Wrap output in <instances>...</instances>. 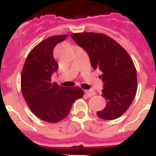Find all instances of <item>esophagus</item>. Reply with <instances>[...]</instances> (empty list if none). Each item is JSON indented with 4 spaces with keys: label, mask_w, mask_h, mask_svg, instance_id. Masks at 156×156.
Masks as SVG:
<instances>
[{
    "label": "esophagus",
    "mask_w": 156,
    "mask_h": 156,
    "mask_svg": "<svg viewBox=\"0 0 156 156\" xmlns=\"http://www.w3.org/2000/svg\"><path fill=\"white\" fill-rule=\"evenodd\" d=\"M84 93H85L86 96L88 97V98H91V97H93V96L95 95V92H93L92 90H85L84 91Z\"/></svg>",
    "instance_id": "esophagus-1"
}]
</instances>
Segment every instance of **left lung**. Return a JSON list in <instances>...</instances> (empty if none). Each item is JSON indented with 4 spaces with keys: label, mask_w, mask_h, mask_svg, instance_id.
<instances>
[{
    "label": "left lung",
    "mask_w": 156,
    "mask_h": 156,
    "mask_svg": "<svg viewBox=\"0 0 156 156\" xmlns=\"http://www.w3.org/2000/svg\"><path fill=\"white\" fill-rule=\"evenodd\" d=\"M72 39L85 50L93 69L102 72V97L106 106L97 112L100 118L113 120L125 113L137 91V73L132 58L126 50L104 34H72Z\"/></svg>",
    "instance_id": "left-lung-1"
}]
</instances>
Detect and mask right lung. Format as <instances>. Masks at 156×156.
Returning <instances> with one entry per match:
<instances>
[{"instance_id": "obj_1", "label": "right lung", "mask_w": 156, "mask_h": 156, "mask_svg": "<svg viewBox=\"0 0 156 156\" xmlns=\"http://www.w3.org/2000/svg\"><path fill=\"white\" fill-rule=\"evenodd\" d=\"M67 37L68 34L51 36L38 43L29 53L22 68L21 88L25 101L34 115L47 122L63 120L75 101L84 95L79 87H61L51 80L58 68L53 50Z\"/></svg>"}]
</instances>
